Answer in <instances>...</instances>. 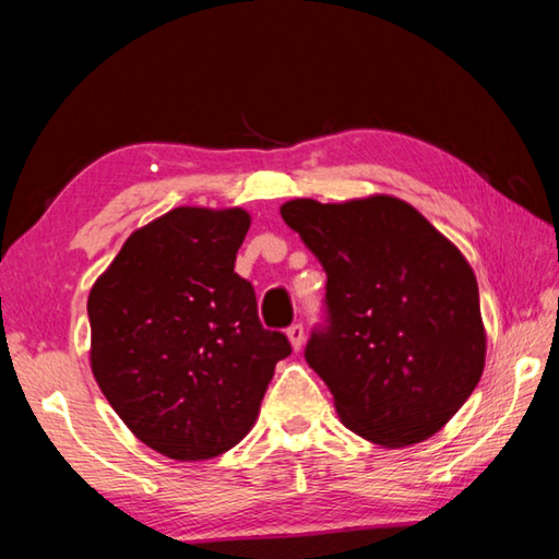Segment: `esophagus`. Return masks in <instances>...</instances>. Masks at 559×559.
Listing matches in <instances>:
<instances>
[{
  "label": "esophagus",
  "instance_id": "34e87169",
  "mask_svg": "<svg viewBox=\"0 0 559 559\" xmlns=\"http://www.w3.org/2000/svg\"><path fill=\"white\" fill-rule=\"evenodd\" d=\"M286 335H288V343H290V347L296 349V353H300L302 343H306V330H302V325H300V323L290 325V328L286 330Z\"/></svg>",
  "mask_w": 559,
  "mask_h": 559
}]
</instances>
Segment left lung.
<instances>
[{"mask_svg":"<svg viewBox=\"0 0 559 559\" xmlns=\"http://www.w3.org/2000/svg\"><path fill=\"white\" fill-rule=\"evenodd\" d=\"M281 216L328 273V328L306 359L349 431L386 449L437 433L484 374L478 283L463 253L390 194Z\"/></svg>","mask_w":559,"mask_h":559,"instance_id":"obj_1","label":"left lung"}]
</instances>
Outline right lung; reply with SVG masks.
Wrapping results in <instances>:
<instances>
[{"label":"right lung","instance_id":"1","mask_svg":"<svg viewBox=\"0 0 559 559\" xmlns=\"http://www.w3.org/2000/svg\"><path fill=\"white\" fill-rule=\"evenodd\" d=\"M249 226L241 206H177L132 231L91 288L93 377L126 427L167 459L236 447L290 355L234 273Z\"/></svg>","mask_w":559,"mask_h":559}]
</instances>
